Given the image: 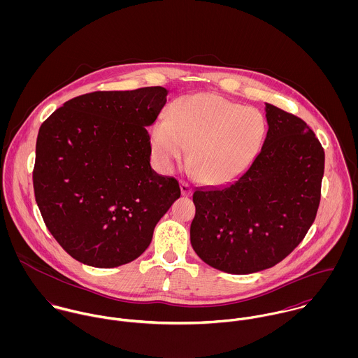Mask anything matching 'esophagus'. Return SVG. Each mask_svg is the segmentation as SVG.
Masks as SVG:
<instances>
[{
  "label": "esophagus",
  "mask_w": 358,
  "mask_h": 358,
  "mask_svg": "<svg viewBox=\"0 0 358 358\" xmlns=\"http://www.w3.org/2000/svg\"><path fill=\"white\" fill-rule=\"evenodd\" d=\"M180 192H182V196L185 197H189L192 194V187L189 183L186 182H180Z\"/></svg>",
  "instance_id": "1"
}]
</instances>
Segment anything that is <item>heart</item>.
Masks as SVG:
<instances>
[{
	"label": "heart",
	"instance_id": "heart-1",
	"mask_svg": "<svg viewBox=\"0 0 358 358\" xmlns=\"http://www.w3.org/2000/svg\"><path fill=\"white\" fill-rule=\"evenodd\" d=\"M267 122L254 107L213 94L178 98L168 120L155 121L149 141L157 166L171 173L189 152V162L206 185H227L255 161L264 143Z\"/></svg>",
	"mask_w": 358,
	"mask_h": 358
}]
</instances>
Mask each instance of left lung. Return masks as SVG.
<instances>
[{
  "instance_id": "1",
  "label": "left lung",
  "mask_w": 358,
  "mask_h": 358,
  "mask_svg": "<svg viewBox=\"0 0 358 358\" xmlns=\"http://www.w3.org/2000/svg\"><path fill=\"white\" fill-rule=\"evenodd\" d=\"M268 125L252 165L233 183L197 187L190 241L213 268L251 274L273 267L303 240L321 197L325 154L306 122L264 103Z\"/></svg>"
}]
</instances>
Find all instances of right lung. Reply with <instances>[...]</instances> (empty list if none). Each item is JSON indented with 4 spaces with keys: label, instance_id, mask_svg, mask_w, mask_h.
<instances>
[{
    "label": "right lung",
    "instance_id": "right-lung-1",
    "mask_svg": "<svg viewBox=\"0 0 358 358\" xmlns=\"http://www.w3.org/2000/svg\"><path fill=\"white\" fill-rule=\"evenodd\" d=\"M169 91L92 92L52 113L38 131L33 185L43 219L76 260L127 264L152 243L179 197L175 178L150 165L152 127Z\"/></svg>",
    "mask_w": 358,
    "mask_h": 358
}]
</instances>
